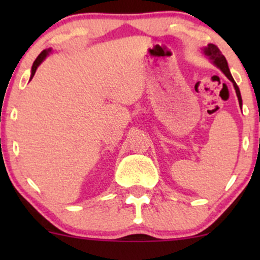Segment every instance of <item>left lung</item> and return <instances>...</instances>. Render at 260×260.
I'll use <instances>...</instances> for the list:
<instances>
[{
	"label": "left lung",
	"mask_w": 260,
	"mask_h": 260,
	"mask_svg": "<svg viewBox=\"0 0 260 260\" xmlns=\"http://www.w3.org/2000/svg\"><path fill=\"white\" fill-rule=\"evenodd\" d=\"M203 52H204V55L208 56V57L211 59V62H213V63L215 64L217 68H220V70H221V72L225 74V76L228 77L230 80H231L232 84H234L236 94H237L238 103H240V105H242V98H241L240 88H238L237 84H236V82L234 80V78H232L231 72H230V70H229L228 61H226V58L223 57V55L221 53V51L219 50V47L215 46L214 44H209L207 47H204V49H203Z\"/></svg>",
	"instance_id": "obj_1"
}]
</instances>
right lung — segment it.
I'll return each mask as SVG.
<instances>
[{"instance_id": "obj_1", "label": "right lung", "mask_w": 260, "mask_h": 260, "mask_svg": "<svg viewBox=\"0 0 260 260\" xmlns=\"http://www.w3.org/2000/svg\"><path fill=\"white\" fill-rule=\"evenodd\" d=\"M49 52H51V49H47V50H44L43 52L40 53V55L38 56L37 57V59H35L34 61V63H32V67H31V76H30V79L32 78V77H34V74H35V72H37V68L39 67V66L41 64V62L44 61L45 58H46V56L49 55Z\"/></svg>"}]
</instances>
